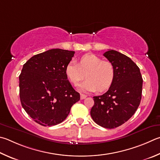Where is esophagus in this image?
<instances>
[{"label":"esophagus","instance_id":"esophagus-1","mask_svg":"<svg viewBox=\"0 0 160 160\" xmlns=\"http://www.w3.org/2000/svg\"><path fill=\"white\" fill-rule=\"evenodd\" d=\"M87 97V95H85V94H80V99L81 100H83V99H85V98Z\"/></svg>","mask_w":160,"mask_h":160}]
</instances>
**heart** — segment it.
<instances>
[{
    "label": "heart",
    "mask_w": 160,
    "mask_h": 160,
    "mask_svg": "<svg viewBox=\"0 0 160 160\" xmlns=\"http://www.w3.org/2000/svg\"><path fill=\"white\" fill-rule=\"evenodd\" d=\"M68 80L76 85L84 77L87 78L78 86L82 92H103L108 89L114 82L115 68L111 62L103 61L94 54H85L78 63L70 62L65 68Z\"/></svg>",
    "instance_id": "obj_1"
}]
</instances>
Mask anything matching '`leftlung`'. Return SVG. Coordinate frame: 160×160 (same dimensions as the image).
<instances>
[{
  "label": "left lung",
  "instance_id": "left-lung-1",
  "mask_svg": "<svg viewBox=\"0 0 160 160\" xmlns=\"http://www.w3.org/2000/svg\"><path fill=\"white\" fill-rule=\"evenodd\" d=\"M103 56L114 65L115 78L105 94L93 97L90 114L99 126L113 129L126 122L138 108L143 79L138 66L126 55L108 50Z\"/></svg>",
  "mask_w": 160,
  "mask_h": 160
}]
</instances>
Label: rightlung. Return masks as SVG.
<instances>
[{"label":"right lung","mask_w":160,"mask_h":160,"mask_svg":"<svg viewBox=\"0 0 160 160\" xmlns=\"http://www.w3.org/2000/svg\"><path fill=\"white\" fill-rule=\"evenodd\" d=\"M74 51L52 49L34 55L19 75V97L27 114L40 125L59 124L80 100L65 73Z\"/></svg>","instance_id":"add662e5"}]
</instances>
